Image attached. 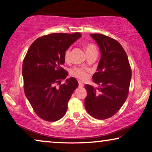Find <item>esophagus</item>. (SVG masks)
I'll return each mask as SVG.
<instances>
[{
	"mask_svg": "<svg viewBox=\"0 0 152 152\" xmlns=\"http://www.w3.org/2000/svg\"><path fill=\"white\" fill-rule=\"evenodd\" d=\"M78 83H79V86L80 87H83L84 86V83L83 82H81V81H79L78 82Z\"/></svg>",
	"mask_w": 152,
	"mask_h": 152,
	"instance_id": "esophagus-1",
	"label": "esophagus"
}]
</instances>
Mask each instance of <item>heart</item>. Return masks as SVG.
Masks as SVG:
<instances>
[{"label":"heart","instance_id":"heart-1","mask_svg":"<svg viewBox=\"0 0 152 152\" xmlns=\"http://www.w3.org/2000/svg\"><path fill=\"white\" fill-rule=\"evenodd\" d=\"M97 50L96 47L93 43H87L86 45V51L88 54L91 52ZM70 53H71V48L69 47L66 50L64 53V60L66 62H70ZM89 69L86 67L83 66H76L71 70V75L75 77L84 80L88 78V72Z\"/></svg>","mask_w":152,"mask_h":152}]
</instances>
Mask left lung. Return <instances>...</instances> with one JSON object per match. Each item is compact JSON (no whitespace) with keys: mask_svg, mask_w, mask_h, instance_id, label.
I'll use <instances>...</instances> for the list:
<instances>
[{"mask_svg":"<svg viewBox=\"0 0 152 152\" xmlns=\"http://www.w3.org/2000/svg\"><path fill=\"white\" fill-rule=\"evenodd\" d=\"M101 51L97 71L93 82L95 88L86 84L87 96L84 105L92 117L105 120L115 115L127 98L132 79L128 57L117 40L102 34H91Z\"/></svg>","mask_w":152,"mask_h":152,"instance_id":"left-lung-1","label":"left lung"}]
</instances>
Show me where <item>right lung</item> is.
Segmentation results:
<instances>
[{"instance_id":"1","label":"right lung","mask_w":152,"mask_h":152,"mask_svg":"<svg viewBox=\"0 0 152 152\" xmlns=\"http://www.w3.org/2000/svg\"><path fill=\"white\" fill-rule=\"evenodd\" d=\"M82 34L53 33L37 39L23 62L24 92L35 113L43 120L54 122L64 116L68 102L78 86L75 78L65 80L68 72L61 67L64 53Z\"/></svg>"}]
</instances>
